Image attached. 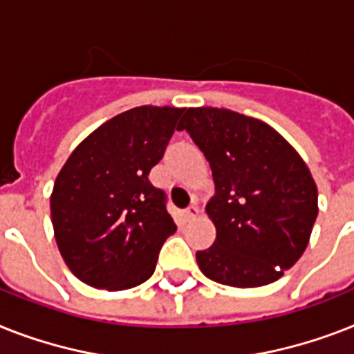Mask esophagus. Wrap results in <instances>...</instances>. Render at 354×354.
<instances>
[{
  "instance_id": "esophagus-1",
  "label": "esophagus",
  "mask_w": 354,
  "mask_h": 354,
  "mask_svg": "<svg viewBox=\"0 0 354 354\" xmlns=\"http://www.w3.org/2000/svg\"><path fill=\"white\" fill-rule=\"evenodd\" d=\"M198 207L196 205H189L185 209V211H183V218H185L187 222H191V220H194V218L198 216Z\"/></svg>"
}]
</instances>
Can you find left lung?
I'll list each match as a JSON object with an SVG mask.
<instances>
[{
	"label": "left lung",
	"instance_id": "1",
	"mask_svg": "<svg viewBox=\"0 0 354 354\" xmlns=\"http://www.w3.org/2000/svg\"><path fill=\"white\" fill-rule=\"evenodd\" d=\"M185 129L211 165L205 211L216 240L196 252L207 278L231 287L277 281L304 254L318 216L306 162L271 125L229 109H187Z\"/></svg>",
	"mask_w": 354,
	"mask_h": 354
}]
</instances>
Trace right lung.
<instances>
[{"label": "right lung", "mask_w": 354, "mask_h": 354, "mask_svg": "<svg viewBox=\"0 0 354 354\" xmlns=\"http://www.w3.org/2000/svg\"><path fill=\"white\" fill-rule=\"evenodd\" d=\"M182 114L152 105L122 112L91 132L57 174L50 194L54 236L83 283L123 291L152 277L176 223L149 172Z\"/></svg>", "instance_id": "obj_1"}]
</instances>
